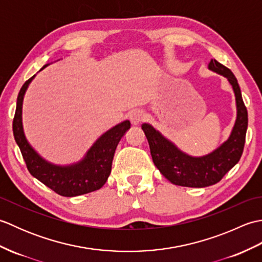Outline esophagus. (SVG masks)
Returning a JSON list of instances; mask_svg holds the SVG:
<instances>
[{
    "mask_svg": "<svg viewBox=\"0 0 262 262\" xmlns=\"http://www.w3.org/2000/svg\"><path fill=\"white\" fill-rule=\"evenodd\" d=\"M144 114L143 111L141 110H135V111H132L130 115H129V120L132 122L133 126H138L141 125V122L144 120Z\"/></svg>",
    "mask_w": 262,
    "mask_h": 262,
    "instance_id": "obj_1",
    "label": "esophagus"
}]
</instances>
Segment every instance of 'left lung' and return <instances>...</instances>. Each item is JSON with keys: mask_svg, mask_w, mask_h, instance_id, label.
Here are the masks:
<instances>
[{"mask_svg": "<svg viewBox=\"0 0 262 262\" xmlns=\"http://www.w3.org/2000/svg\"><path fill=\"white\" fill-rule=\"evenodd\" d=\"M208 69L224 76L235 97L236 118L227 140L210 153L192 157L178 147L149 124H143L155 166L171 183L182 187L204 188L219 182L241 159L248 128V111L236 77L224 65L211 59Z\"/></svg>", "mask_w": 262, "mask_h": 262, "instance_id": "obj_1", "label": "left lung"}]
</instances>
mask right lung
<instances>
[{
	"label": "right lung",
	"instance_id": "1",
	"mask_svg": "<svg viewBox=\"0 0 262 262\" xmlns=\"http://www.w3.org/2000/svg\"><path fill=\"white\" fill-rule=\"evenodd\" d=\"M48 65H43L40 71ZM35 77L36 75H33L22 85L16 99V109L13 119L14 140L22 153L28 170L32 177L60 196L75 197L98 190L108 180L116 147L121 137L130 128V121H122L103 133L88 149L84 157L77 162L66 165L49 162L28 142L22 125L24 98L28 86Z\"/></svg>",
	"mask_w": 262,
	"mask_h": 262
}]
</instances>
